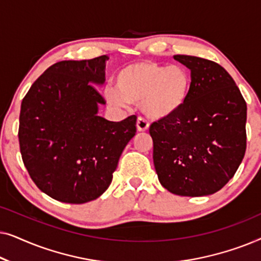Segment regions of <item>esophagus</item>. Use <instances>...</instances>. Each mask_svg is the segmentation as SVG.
<instances>
[{"mask_svg":"<svg viewBox=\"0 0 261 261\" xmlns=\"http://www.w3.org/2000/svg\"><path fill=\"white\" fill-rule=\"evenodd\" d=\"M137 129L138 132H146L148 129V122L142 117H139L137 121Z\"/></svg>","mask_w":261,"mask_h":261,"instance_id":"esophagus-1","label":"esophagus"}]
</instances>
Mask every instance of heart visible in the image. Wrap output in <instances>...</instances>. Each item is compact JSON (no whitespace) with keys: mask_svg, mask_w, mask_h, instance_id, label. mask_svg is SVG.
Returning <instances> with one entry per match:
<instances>
[{"mask_svg":"<svg viewBox=\"0 0 261 261\" xmlns=\"http://www.w3.org/2000/svg\"><path fill=\"white\" fill-rule=\"evenodd\" d=\"M190 88V74L184 67L141 60L119 71L115 89H106L105 97L116 107L140 105L149 119L165 120L183 109Z\"/></svg>","mask_w":261,"mask_h":261,"instance_id":"1","label":"heart"}]
</instances>
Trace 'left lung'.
I'll use <instances>...</instances> for the list:
<instances>
[{
	"instance_id": "left-lung-1",
	"label": "left lung",
	"mask_w": 261,
	"mask_h": 261,
	"mask_svg": "<svg viewBox=\"0 0 261 261\" xmlns=\"http://www.w3.org/2000/svg\"><path fill=\"white\" fill-rule=\"evenodd\" d=\"M191 71L180 112L153 122V163L160 184L174 195L215 194L237 172L246 152L247 106L230 74L212 60L177 55Z\"/></svg>"
}]
</instances>
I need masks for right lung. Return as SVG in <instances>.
<instances>
[{
    "mask_svg": "<svg viewBox=\"0 0 261 261\" xmlns=\"http://www.w3.org/2000/svg\"><path fill=\"white\" fill-rule=\"evenodd\" d=\"M101 56L49 66L22 99L19 141L24 166L49 197L82 204L109 188L137 117L120 122L98 115L105 99L94 85L106 81Z\"/></svg>",
    "mask_w": 261,
    "mask_h": 261,
    "instance_id": "obj_1",
    "label": "right lung"
}]
</instances>
